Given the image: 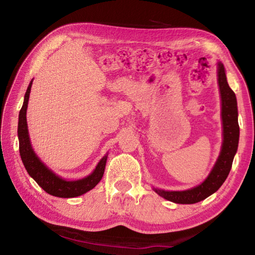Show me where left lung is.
Instances as JSON below:
<instances>
[{
  "mask_svg": "<svg viewBox=\"0 0 255 255\" xmlns=\"http://www.w3.org/2000/svg\"><path fill=\"white\" fill-rule=\"evenodd\" d=\"M217 76L222 99L223 120V144L221 153L209 175L204 182L197 187L184 190V191H165V190L154 188V191L158 196L175 204H196L206 199L222 187L232 169L233 159L237 152L240 138L237 101L235 93L227 83L225 68L222 63H218Z\"/></svg>",
  "mask_w": 255,
  "mask_h": 255,
  "instance_id": "left-lung-1",
  "label": "left lung"
}]
</instances>
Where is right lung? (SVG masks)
<instances>
[{
    "label": "right lung",
    "mask_w": 255,
    "mask_h": 255,
    "mask_svg": "<svg viewBox=\"0 0 255 255\" xmlns=\"http://www.w3.org/2000/svg\"><path fill=\"white\" fill-rule=\"evenodd\" d=\"M32 81L27 89L24 94L23 106L21 108L19 114V124H18V137H19V150L22 163L29 175L45 190L47 193L51 196L59 198H74L84 195L85 192L92 190L96 185L100 182L103 173H105V167L107 163L108 155L103 156L100 162L91 174L85 176L83 179L76 181H67L55 174L53 171L49 170L37 154L33 152L31 143H30L28 125H27V108L30 91H31Z\"/></svg>",
    "instance_id": "1"
}]
</instances>
